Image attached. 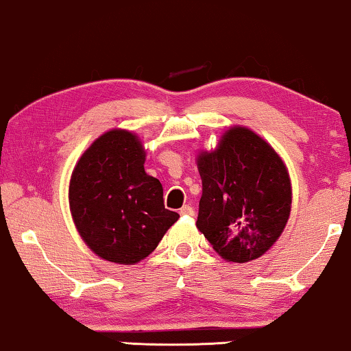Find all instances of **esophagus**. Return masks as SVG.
Instances as JSON below:
<instances>
[{
    "mask_svg": "<svg viewBox=\"0 0 351 351\" xmlns=\"http://www.w3.org/2000/svg\"><path fill=\"white\" fill-rule=\"evenodd\" d=\"M180 215H185V217H191V215H195V209H193L191 206H184L180 209Z\"/></svg>",
    "mask_w": 351,
    "mask_h": 351,
    "instance_id": "obj_1",
    "label": "esophagus"
}]
</instances>
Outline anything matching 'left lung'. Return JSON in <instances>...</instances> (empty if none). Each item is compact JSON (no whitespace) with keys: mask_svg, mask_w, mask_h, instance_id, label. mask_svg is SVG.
I'll return each mask as SVG.
<instances>
[{"mask_svg":"<svg viewBox=\"0 0 351 351\" xmlns=\"http://www.w3.org/2000/svg\"><path fill=\"white\" fill-rule=\"evenodd\" d=\"M197 167V230L228 261L260 258L282 234L291 210V185L280 156L253 131L236 126L215 152L199 155Z\"/></svg>","mask_w":351,"mask_h":351,"instance_id":"obj_1","label":"left lung"}]
</instances>
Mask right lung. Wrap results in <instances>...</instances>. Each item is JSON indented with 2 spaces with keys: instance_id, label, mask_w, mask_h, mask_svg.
Segmentation results:
<instances>
[{
  "instance_id": "add662e5",
  "label": "right lung",
  "mask_w": 351,
  "mask_h": 351,
  "mask_svg": "<svg viewBox=\"0 0 351 351\" xmlns=\"http://www.w3.org/2000/svg\"><path fill=\"white\" fill-rule=\"evenodd\" d=\"M145 152L128 131L112 130L80 156L69 182V206L96 255L134 264L158 247L179 213L167 210L163 186L144 171Z\"/></svg>"
}]
</instances>
